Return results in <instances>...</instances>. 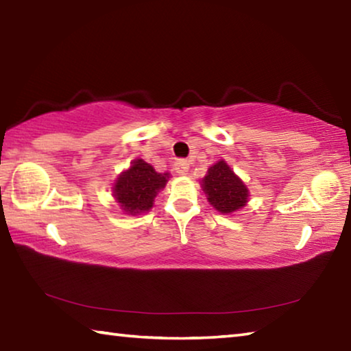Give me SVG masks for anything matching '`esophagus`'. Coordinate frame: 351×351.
Returning <instances> with one entry per match:
<instances>
[{"mask_svg":"<svg viewBox=\"0 0 351 351\" xmlns=\"http://www.w3.org/2000/svg\"><path fill=\"white\" fill-rule=\"evenodd\" d=\"M175 170H176L178 175H187L189 162L184 161V159H180V161L175 162Z\"/></svg>","mask_w":351,"mask_h":351,"instance_id":"1","label":"esophagus"}]
</instances>
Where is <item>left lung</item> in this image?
I'll return each instance as SVG.
<instances>
[{
  "label": "left lung",
  "instance_id": "8db88e82",
  "mask_svg": "<svg viewBox=\"0 0 351 351\" xmlns=\"http://www.w3.org/2000/svg\"><path fill=\"white\" fill-rule=\"evenodd\" d=\"M201 187L209 204L223 215L239 212L251 197L246 184L239 175H235L224 159H219L207 169L206 176L201 180Z\"/></svg>",
  "mask_w": 351,
  "mask_h": 351
}]
</instances>
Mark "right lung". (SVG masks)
<instances>
[{"instance_id": "1", "label": "right lung", "mask_w": 351, "mask_h": 351, "mask_svg": "<svg viewBox=\"0 0 351 351\" xmlns=\"http://www.w3.org/2000/svg\"><path fill=\"white\" fill-rule=\"evenodd\" d=\"M169 178V171L158 173L153 165L138 158L112 182V197L127 215H141L152 209L154 198L165 187Z\"/></svg>"}]
</instances>
